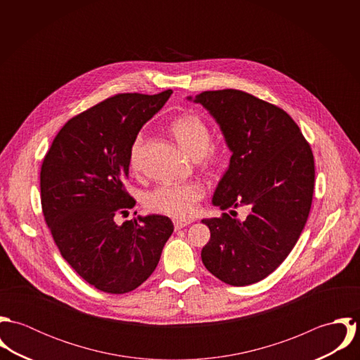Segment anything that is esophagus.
Returning a JSON list of instances; mask_svg holds the SVG:
<instances>
[{
    "mask_svg": "<svg viewBox=\"0 0 360 360\" xmlns=\"http://www.w3.org/2000/svg\"><path fill=\"white\" fill-rule=\"evenodd\" d=\"M193 220H181V219H173V224H174V229L176 230H180L188 224H191Z\"/></svg>",
    "mask_w": 360,
    "mask_h": 360,
    "instance_id": "34e87169",
    "label": "esophagus"
}]
</instances>
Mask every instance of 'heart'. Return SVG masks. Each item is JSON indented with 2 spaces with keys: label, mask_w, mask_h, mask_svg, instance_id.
<instances>
[{
  "label": "heart",
  "mask_w": 360,
  "mask_h": 360,
  "mask_svg": "<svg viewBox=\"0 0 360 360\" xmlns=\"http://www.w3.org/2000/svg\"><path fill=\"white\" fill-rule=\"evenodd\" d=\"M172 134L181 148L194 159H200L207 165H216L220 151L210 146V129L205 122L195 115H183L173 120L170 126ZM144 137L139 134L130 150V165L137 167ZM205 188L200 181H187L179 184H160L148 191L144 197L146 206L162 214L176 219L190 217L197 202L204 197Z\"/></svg>",
  "instance_id": "b5f03b06"
}]
</instances>
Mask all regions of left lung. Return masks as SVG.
<instances>
[{"label": "left lung", "mask_w": 360, "mask_h": 360, "mask_svg": "<svg viewBox=\"0 0 360 360\" xmlns=\"http://www.w3.org/2000/svg\"><path fill=\"white\" fill-rule=\"evenodd\" d=\"M187 100L210 113L231 153L212 204L231 214L250 210L244 220L229 213L202 219L210 230L202 262L226 284H254L283 263L305 227L314 187L310 146L287 112L248 93L204 91Z\"/></svg>", "instance_id": "8db88e82"}]
</instances>
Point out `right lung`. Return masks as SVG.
Returning a JSON list of instances; mask_svg holds the SVG:
<instances>
[{
  "label": "right lung",
  "mask_w": 360,
  "mask_h": 360,
  "mask_svg": "<svg viewBox=\"0 0 360 360\" xmlns=\"http://www.w3.org/2000/svg\"><path fill=\"white\" fill-rule=\"evenodd\" d=\"M172 93L117 94L90 108L59 130L43 160L41 206L53 241L83 280L108 294L141 285L174 229L162 214L115 221L136 205L123 187L131 146Z\"/></svg>",
  "instance_id": "obj_1"
}]
</instances>
